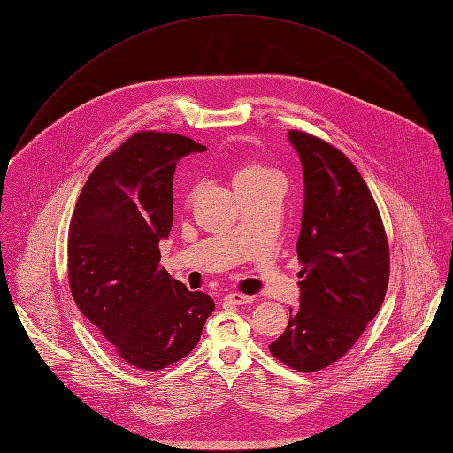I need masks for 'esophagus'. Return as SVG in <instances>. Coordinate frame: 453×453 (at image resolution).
I'll return each mask as SVG.
<instances>
[{
  "mask_svg": "<svg viewBox=\"0 0 453 453\" xmlns=\"http://www.w3.org/2000/svg\"><path fill=\"white\" fill-rule=\"evenodd\" d=\"M224 301H226V303H229V304L241 306V304H250V303L253 301V297H251V296H244V294L231 292V294H227V296L224 297Z\"/></svg>",
  "mask_w": 453,
  "mask_h": 453,
  "instance_id": "esophagus-1",
  "label": "esophagus"
}]
</instances>
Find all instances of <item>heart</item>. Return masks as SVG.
Instances as JSON below:
<instances>
[{
	"label": "heart",
	"instance_id": "obj_1",
	"mask_svg": "<svg viewBox=\"0 0 453 453\" xmlns=\"http://www.w3.org/2000/svg\"><path fill=\"white\" fill-rule=\"evenodd\" d=\"M272 176H277V173L273 169H270V166L258 163V161H253V159H246V161H241V165L236 166L233 183L236 187L242 183H255V181L266 180Z\"/></svg>",
	"mask_w": 453,
	"mask_h": 453
}]
</instances>
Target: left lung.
Returning a JSON list of instances; mask_svg holds the SVG:
<instances>
[{"instance_id": "left-lung-1", "label": "left lung", "mask_w": 453, "mask_h": 453, "mask_svg": "<svg viewBox=\"0 0 453 453\" xmlns=\"http://www.w3.org/2000/svg\"><path fill=\"white\" fill-rule=\"evenodd\" d=\"M304 180L297 239L299 306L270 345L301 372L328 367L378 314L389 282V246L367 183L350 159L323 139L288 132Z\"/></svg>"}]
</instances>
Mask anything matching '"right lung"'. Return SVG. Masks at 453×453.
<instances>
[{
	"label": "right lung",
	"instance_id": "right-lung-1",
	"mask_svg": "<svg viewBox=\"0 0 453 453\" xmlns=\"http://www.w3.org/2000/svg\"><path fill=\"white\" fill-rule=\"evenodd\" d=\"M200 142L141 132L104 157L77 200L67 236L69 288L119 358L159 371L193 350L214 301L159 268L173 227L176 163Z\"/></svg>",
	"mask_w": 453,
	"mask_h": 453
}]
</instances>
